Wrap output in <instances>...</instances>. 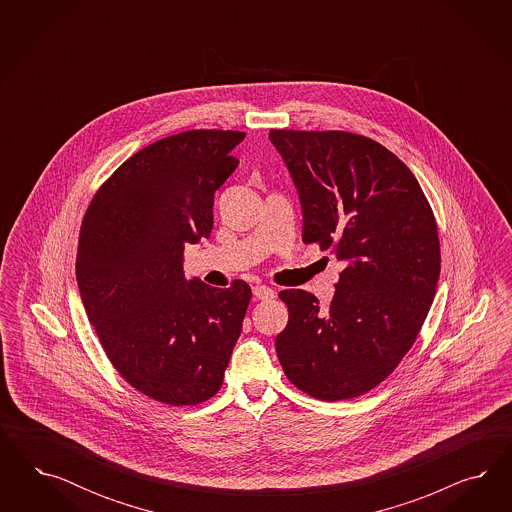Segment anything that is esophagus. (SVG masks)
Segmentation results:
<instances>
[{
	"mask_svg": "<svg viewBox=\"0 0 512 512\" xmlns=\"http://www.w3.org/2000/svg\"><path fill=\"white\" fill-rule=\"evenodd\" d=\"M253 295L257 300H272L276 293H274V289H270L266 285H257V287H253Z\"/></svg>",
	"mask_w": 512,
	"mask_h": 512,
	"instance_id": "obj_1",
	"label": "esophagus"
}]
</instances>
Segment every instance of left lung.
I'll list each match as a JSON object with an SVG mask.
<instances>
[{
	"label": "left lung",
	"instance_id": "8db88e82",
	"mask_svg": "<svg viewBox=\"0 0 512 512\" xmlns=\"http://www.w3.org/2000/svg\"><path fill=\"white\" fill-rule=\"evenodd\" d=\"M304 212V244L343 263L328 308L281 291L289 323L276 338L281 368L323 402L383 383L419 336L434 302L441 249L415 174L383 144L347 131L272 129Z\"/></svg>",
	"mask_w": 512,
	"mask_h": 512
}]
</instances>
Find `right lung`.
I'll list each match as a JSON object with an SVG mask.
<instances>
[{
  "label": "right lung",
  "mask_w": 512,
  "mask_h": 512,
  "mask_svg": "<svg viewBox=\"0 0 512 512\" xmlns=\"http://www.w3.org/2000/svg\"><path fill=\"white\" fill-rule=\"evenodd\" d=\"M242 131L193 129L131 155L82 219L77 281L110 364L155 402L197 405L223 385L251 289L184 278V249L214 227V193Z\"/></svg>",
  "instance_id": "obj_1"
}]
</instances>
